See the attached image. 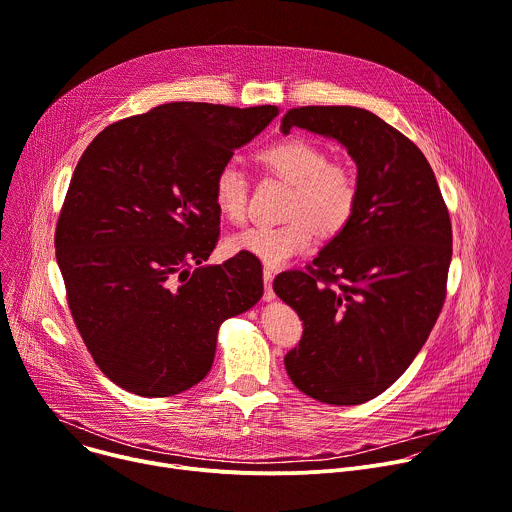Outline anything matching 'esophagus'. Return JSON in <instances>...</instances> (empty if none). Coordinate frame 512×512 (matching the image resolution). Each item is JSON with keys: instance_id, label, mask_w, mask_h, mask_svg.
<instances>
[{"instance_id": "esophagus-1", "label": "esophagus", "mask_w": 512, "mask_h": 512, "mask_svg": "<svg viewBox=\"0 0 512 512\" xmlns=\"http://www.w3.org/2000/svg\"><path fill=\"white\" fill-rule=\"evenodd\" d=\"M263 287H265V296L263 298L267 302H271L275 298V294H273V271H269V269L263 271Z\"/></svg>"}]
</instances>
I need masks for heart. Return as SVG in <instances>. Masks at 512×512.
Listing matches in <instances>:
<instances>
[{"label":"heart","mask_w":512,"mask_h":512,"mask_svg":"<svg viewBox=\"0 0 512 512\" xmlns=\"http://www.w3.org/2000/svg\"><path fill=\"white\" fill-rule=\"evenodd\" d=\"M259 160L285 182L294 184L285 208L289 218L283 225H255L229 237L235 253L257 257L267 267H281L296 255L306 253L322 235H336L356 210L358 186L354 176L330 164L318 143L291 137L261 150ZM249 180L241 164L225 162L214 174L212 200L216 210L231 223H241L247 214Z\"/></svg>","instance_id":"heart-1"}]
</instances>
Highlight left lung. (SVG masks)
<instances>
[{
    "label": "left lung",
    "mask_w": 512,
    "mask_h": 512,
    "mask_svg": "<svg viewBox=\"0 0 512 512\" xmlns=\"http://www.w3.org/2000/svg\"><path fill=\"white\" fill-rule=\"evenodd\" d=\"M338 141L356 164L350 223L314 269L275 277L304 334L283 362L294 385L328 405H358L389 389L425 344L446 300L452 223L417 145L358 107H296L281 119Z\"/></svg>",
    "instance_id": "1"
}]
</instances>
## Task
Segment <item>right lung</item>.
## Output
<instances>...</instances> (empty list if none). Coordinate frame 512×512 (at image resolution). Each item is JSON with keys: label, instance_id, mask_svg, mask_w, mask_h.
Segmentation results:
<instances>
[{"label": "right lung", "instance_id": "obj_1", "mask_svg": "<svg viewBox=\"0 0 512 512\" xmlns=\"http://www.w3.org/2000/svg\"><path fill=\"white\" fill-rule=\"evenodd\" d=\"M277 115L275 105L166 103L105 127L81 156L56 261L93 360L121 389L170 397L200 383L218 326L259 302L251 255L202 263L221 233L216 170Z\"/></svg>", "mask_w": 512, "mask_h": 512}]
</instances>
